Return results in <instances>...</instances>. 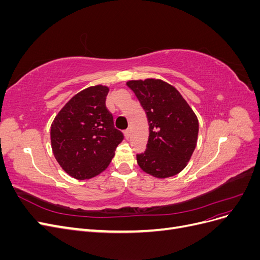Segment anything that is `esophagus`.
I'll return each mask as SVG.
<instances>
[{"label":"esophagus","instance_id":"esophagus-1","mask_svg":"<svg viewBox=\"0 0 260 260\" xmlns=\"http://www.w3.org/2000/svg\"><path fill=\"white\" fill-rule=\"evenodd\" d=\"M123 133H124V138L125 139H129L130 138V130L129 129L128 130H124Z\"/></svg>","mask_w":260,"mask_h":260}]
</instances>
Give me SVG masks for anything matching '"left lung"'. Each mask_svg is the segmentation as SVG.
<instances>
[{"label":"left lung","instance_id":"1","mask_svg":"<svg viewBox=\"0 0 260 260\" xmlns=\"http://www.w3.org/2000/svg\"><path fill=\"white\" fill-rule=\"evenodd\" d=\"M147 115V148L137 155L140 168L157 179L174 177L190 161L198 143L199 119L174 85L161 79L129 80Z\"/></svg>","mask_w":260,"mask_h":260}]
</instances>
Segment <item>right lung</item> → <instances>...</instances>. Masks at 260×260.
Listing matches in <instances>:
<instances>
[{
  "label": "right lung",
  "instance_id": "add662e5",
  "mask_svg": "<svg viewBox=\"0 0 260 260\" xmlns=\"http://www.w3.org/2000/svg\"><path fill=\"white\" fill-rule=\"evenodd\" d=\"M108 91V86L96 84L78 92L52 122L51 146L55 159L77 180L91 179L103 172L123 140L105 105Z\"/></svg>",
  "mask_w": 260,
  "mask_h": 260
}]
</instances>
